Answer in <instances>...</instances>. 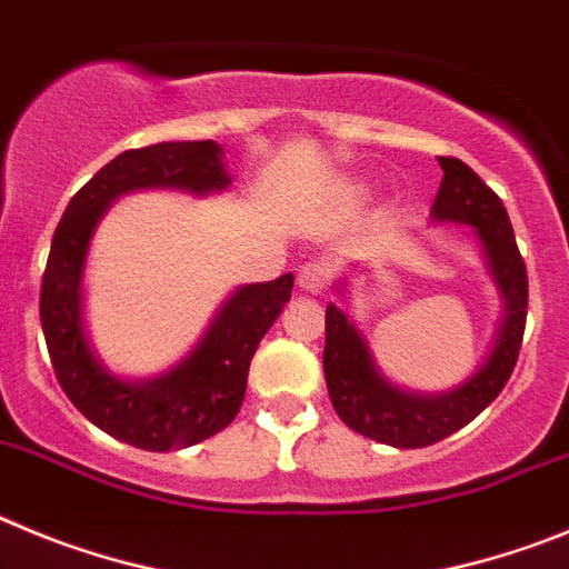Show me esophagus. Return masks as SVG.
Returning <instances> with one entry per match:
<instances>
[{
    "label": "esophagus",
    "instance_id": "obj_1",
    "mask_svg": "<svg viewBox=\"0 0 569 569\" xmlns=\"http://www.w3.org/2000/svg\"><path fill=\"white\" fill-rule=\"evenodd\" d=\"M331 280V269L326 263H306L303 269H300V274H297V286H300V291H309V295H317V291H322L326 286H329Z\"/></svg>",
    "mask_w": 569,
    "mask_h": 569
}]
</instances>
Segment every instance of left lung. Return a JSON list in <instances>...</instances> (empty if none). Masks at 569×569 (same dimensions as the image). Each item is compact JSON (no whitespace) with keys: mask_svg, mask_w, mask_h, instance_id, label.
Masks as SVG:
<instances>
[{"mask_svg":"<svg viewBox=\"0 0 569 569\" xmlns=\"http://www.w3.org/2000/svg\"><path fill=\"white\" fill-rule=\"evenodd\" d=\"M442 183L433 198L437 221L473 227L485 263L505 297V322L488 362L457 391L422 397L393 388L377 371L366 340L335 303L326 309L322 371L337 417L362 437L393 448H425L457 433L508 386L519 360L527 322V269L521 260L508 209L493 189L459 158L442 156Z\"/></svg>","mask_w":569,"mask_h":569,"instance_id":"left-lung-1","label":"left lung"}]
</instances>
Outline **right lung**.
<instances>
[{
	"label": "right lung",
	"mask_w": 569,
	"mask_h": 569,
	"mask_svg": "<svg viewBox=\"0 0 569 569\" xmlns=\"http://www.w3.org/2000/svg\"><path fill=\"white\" fill-rule=\"evenodd\" d=\"M214 141H163L127 150L70 198L50 243L39 315L56 380L96 428L141 450L189 448L223 431L243 406L249 362L291 297L295 278L243 286L229 297L198 348L150 382H121L99 366L81 326V269L90 234L112 198L141 187L196 196L229 183Z\"/></svg>",
	"instance_id": "obj_1"
}]
</instances>
